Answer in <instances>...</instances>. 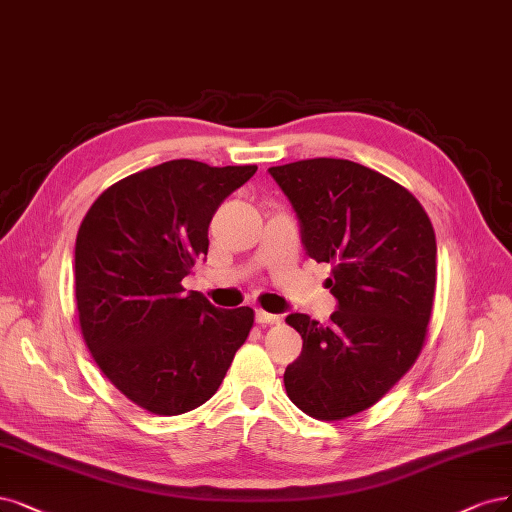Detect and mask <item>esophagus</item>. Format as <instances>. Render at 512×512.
Listing matches in <instances>:
<instances>
[{"label": "esophagus", "mask_w": 512, "mask_h": 512, "mask_svg": "<svg viewBox=\"0 0 512 512\" xmlns=\"http://www.w3.org/2000/svg\"><path fill=\"white\" fill-rule=\"evenodd\" d=\"M256 322H258L260 326H267V324H277V322H279V315H275V313H267V311L258 309V311H256Z\"/></svg>", "instance_id": "34e87169"}]
</instances>
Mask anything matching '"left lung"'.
<instances>
[{
	"instance_id": "8db88e82",
	"label": "left lung",
	"mask_w": 512,
	"mask_h": 512,
	"mask_svg": "<svg viewBox=\"0 0 512 512\" xmlns=\"http://www.w3.org/2000/svg\"><path fill=\"white\" fill-rule=\"evenodd\" d=\"M303 245L332 264L339 309L320 326L290 313L303 354L284 373L288 398L313 419L341 421L373 407L409 373L428 337L436 237L426 209L398 182L343 158L271 167Z\"/></svg>"
}]
</instances>
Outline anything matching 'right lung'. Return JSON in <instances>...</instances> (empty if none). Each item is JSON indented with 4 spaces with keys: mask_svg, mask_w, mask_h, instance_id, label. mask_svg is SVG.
<instances>
[{
    "mask_svg": "<svg viewBox=\"0 0 512 512\" xmlns=\"http://www.w3.org/2000/svg\"><path fill=\"white\" fill-rule=\"evenodd\" d=\"M256 169L167 161L105 188L78 228L84 343L116 390L154 415L201 407L250 337V307L216 309L182 279L207 256L220 203Z\"/></svg>",
    "mask_w": 512,
    "mask_h": 512,
    "instance_id": "obj_1",
    "label": "right lung"
}]
</instances>
